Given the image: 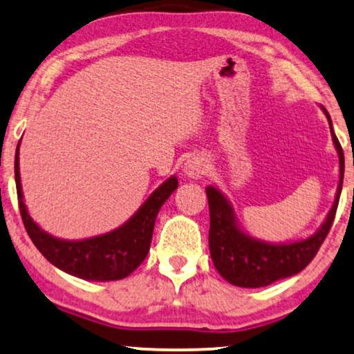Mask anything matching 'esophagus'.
I'll list each match as a JSON object with an SVG mask.
<instances>
[{
    "label": "esophagus",
    "instance_id": "obj_1",
    "mask_svg": "<svg viewBox=\"0 0 354 354\" xmlns=\"http://www.w3.org/2000/svg\"><path fill=\"white\" fill-rule=\"evenodd\" d=\"M207 171V160L202 156H192L189 157L183 165V173L184 176L191 178V179H197L202 178Z\"/></svg>",
    "mask_w": 354,
    "mask_h": 354
}]
</instances>
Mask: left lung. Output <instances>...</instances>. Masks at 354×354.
Segmentation results:
<instances>
[{"label":"left lung","mask_w":354,"mask_h":354,"mask_svg":"<svg viewBox=\"0 0 354 354\" xmlns=\"http://www.w3.org/2000/svg\"><path fill=\"white\" fill-rule=\"evenodd\" d=\"M326 113L330 136L338 153V168L340 178L333 198L332 208L328 210L326 220L313 232L310 237L292 242H268L257 239L243 231L239 223L232 203L216 186H207L205 192L210 208V232H208V245H210L212 261L221 277L237 287L257 288L295 276L310 265V261L324 242L328 229H330L335 212L340 201L343 171H345V157L340 142L333 133L332 120L328 112Z\"/></svg>","instance_id":"1"}]
</instances>
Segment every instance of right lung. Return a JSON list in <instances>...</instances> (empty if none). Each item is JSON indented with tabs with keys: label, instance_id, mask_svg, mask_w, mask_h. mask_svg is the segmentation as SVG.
<instances>
[{
	"label": "right lung",
	"instance_id": "obj_1",
	"mask_svg": "<svg viewBox=\"0 0 354 354\" xmlns=\"http://www.w3.org/2000/svg\"><path fill=\"white\" fill-rule=\"evenodd\" d=\"M19 147L21 141L17 144L14 160L19 208L28 236L41 255L61 271L83 281H120L131 274L146 260L157 215L168 197L176 191L178 178L173 175L163 181L138 208L136 213L113 231L101 236L68 241L46 232L30 216L21 184Z\"/></svg>",
	"mask_w": 354,
	"mask_h": 354
}]
</instances>
